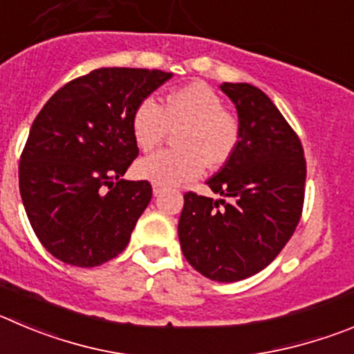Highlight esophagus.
Returning <instances> with one entry per match:
<instances>
[{
	"label": "esophagus",
	"instance_id": "1",
	"mask_svg": "<svg viewBox=\"0 0 354 354\" xmlns=\"http://www.w3.org/2000/svg\"><path fill=\"white\" fill-rule=\"evenodd\" d=\"M162 192H164V187H162V185L153 183V196H158V194H162Z\"/></svg>",
	"mask_w": 354,
	"mask_h": 354
}]
</instances>
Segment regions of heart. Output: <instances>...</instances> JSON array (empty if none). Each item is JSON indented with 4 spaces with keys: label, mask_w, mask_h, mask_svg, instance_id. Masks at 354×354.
Masks as SVG:
<instances>
[{
    "label": "heart",
    "mask_w": 354,
    "mask_h": 354,
    "mask_svg": "<svg viewBox=\"0 0 354 354\" xmlns=\"http://www.w3.org/2000/svg\"><path fill=\"white\" fill-rule=\"evenodd\" d=\"M171 129L180 150H162L138 162L136 173L151 183L171 187L201 176L204 167H220L234 155L241 124L225 110L222 97L204 84H190L166 95L140 102L132 115V134L143 151L157 148Z\"/></svg>",
    "instance_id": "obj_1"
}]
</instances>
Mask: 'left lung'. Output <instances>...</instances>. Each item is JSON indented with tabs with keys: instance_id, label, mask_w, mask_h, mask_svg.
<instances>
[{
	"instance_id": "1",
	"label": "left lung",
	"mask_w": 354,
	"mask_h": 354,
	"mask_svg": "<svg viewBox=\"0 0 354 354\" xmlns=\"http://www.w3.org/2000/svg\"><path fill=\"white\" fill-rule=\"evenodd\" d=\"M220 88L236 104L241 140L207 185L227 201L185 194L178 236L194 269L234 283L266 269L293 236L307 169L297 132L266 92L229 82Z\"/></svg>"
}]
</instances>
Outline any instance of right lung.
Segmentation results:
<instances>
[{
    "label": "right lung",
    "mask_w": 354,
    "mask_h": 354,
    "mask_svg": "<svg viewBox=\"0 0 354 354\" xmlns=\"http://www.w3.org/2000/svg\"><path fill=\"white\" fill-rule=\"evenodd\" d=\"M171 73L101 68L59 88L36 115L19 188L36 237L68 266L120 255L151 199L147 180H122L138 157L132 115Z\"/></svg>",
    "instance_id": "1"
}]
</instances>
